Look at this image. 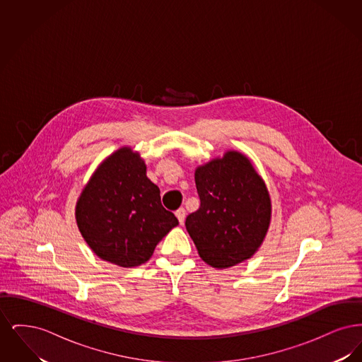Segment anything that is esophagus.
Listing matches in <instances>:
<instances>
[{"label": "esophagus", "instance_id": "obj_1", "mask_svg": "<svg viewBox=\"0 0 362 362\" xmlns=\"http://www.w3.org/2000/svg\"><path fill=\"white\" fill-rule=\"evenodd\" d=\"M176 217H177V220H179V223L180 224H183L185 223V218H186V210L183 209V207H180V209H177L176 210Z\"/></svg>", "mask_w": 362, "mask_h": 362}]
</instances>
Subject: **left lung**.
Masks as SVG:
<instances>
[{"instance_id":"left-lung-1","label":"left lung","mask_w":362,"mask_h":362,"mask_svg":"<svg viewBox=\"0 0 362 362\" xmlns=\"http://www.w3.org/2000/svg\"><path fill=\"white\" fill-rule=\"evenodd\" d=\"M201 206L187 216L186 229L199 257L216 269L251 258L264 239L272 202L251 161L226 152L195 171Z\"/></svg>"}]
</instances>
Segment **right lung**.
Wrapping results in <instances>:
<instances>
[{"label": "right lung", "instance_id": "obj_1", "mask_svg": "<svg viewBox=\"0 0 362 362\" xmlns=\"http://www.w3.org/2000/svg\"><path fill=\"white\" fill-rule=\"evenodd\" d=\"M78 229L99 258L134 267L152 257L157 243L179 224L161 205L160 189L130 148L105 158L76 206Z\"/></svg>", "mask_w": 362, "mask_h": 362}]
</instances>
